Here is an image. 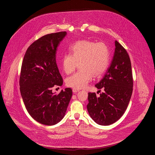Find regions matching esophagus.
<instances>
[{"label":"esophagus","mask_w":155,"mask_h":155,"mask_svg":"<svg viewBox=\"0 0 155 155\" xmlns=\"http://www.w3.org/2000/svg\"><path fill=\"white\" fill-rule=\"evenodd\" d=\"M72 91H73V92H74V93H77V92L79 91V90H77V89H75V88H73V89H72Z\"/></svg>","instance_id":"obj_1"}]
</instances>
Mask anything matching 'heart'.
I'll use <instances>...</instances> for the list:
<instances>
[{
  "label": "heart",
  "instance_id": "obj_1",
  "mask_svg": "<svg viewBox=\"0 0 155 155\" xmlns=\"http://www.w3.org/2000/svg\"><path fill=\"white\" fill-rule=\"evenodd\" d=\"M70 54H64L61 66L67 75L72 74L79 65L78 72L68 77L65 83L68 87L80 90L87 86L93 75L102 76L110 62V51L104 43L90 40H80L68 48Z\"/></svg>",
  "mask_w": 155,
  "mask_h": 155
}]
</instances>
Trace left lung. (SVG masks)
I'll use <instances>...</instances> for the list:
<instances>
[{"instance_id": "left-lung-1", "label": "left lung", "mask_w": 155, "mask_h": 155, "mask_svg": "<svg viewBox=\"0 0 155 155\" xmlns=\"http://www.w3.org/2000/svg\"><path fill=\"white\" fill-rule=\"evenodd\" d=\"M115 51L110 66L95 87L104 91L96 96L88 93L87 110L97 124L109 125L124 114L133 91L132 66L129 55L123 46L115 41Z\"/></svg>"}]
</instances>
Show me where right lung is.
I'll return each instance as SVG.
<instances>
[{
	"instance_id": "1",
	"label": "right lung",
	"mask_w": 155,
	"mask_h": 155,
	"mask_svg": "<svg viewBox=\"0 0 155 155\" xmlns=\"http://www.w3.org/2000/svg\"><path fill=\"white\" fill-rule=\"evenodd\" d=\"M66 31L42 36L26 50L20 77V90L27 111L38 122L53 125L65 116L72 96L71 88L58 94L54 87H61L62 78L56 64L55 56Z\"/></svg>"
}]
</instances>
